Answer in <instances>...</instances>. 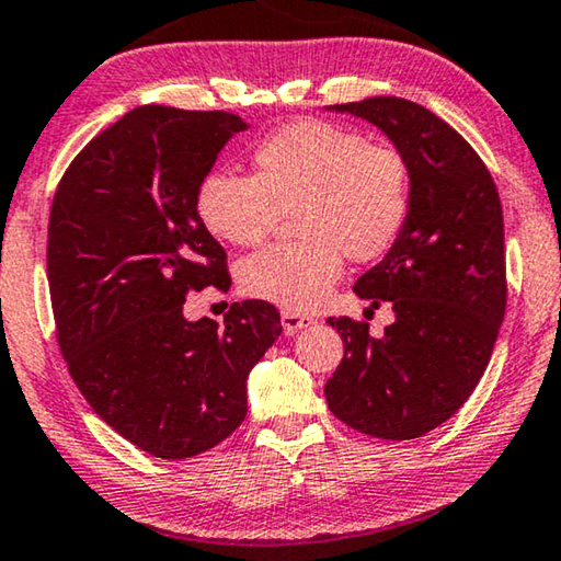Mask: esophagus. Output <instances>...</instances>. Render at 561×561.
<instances>
[{"mask_svg": "<svg viewBox=\"0 0 561 561\" xmlns=\"http://www.w3.org/2000/svg\"><path fill=\"white\" fill-rule=\"evenodd\" d=\"M280 323H283V330H286V335H296V333H300L302 328L313 325L316 318L293 313V310H283V313H280Z\"/></svg>", "mask_w": 561, "mask_h": 561, "instance_id": "esophagus-1", "label": "esophagus"}]
</instances>
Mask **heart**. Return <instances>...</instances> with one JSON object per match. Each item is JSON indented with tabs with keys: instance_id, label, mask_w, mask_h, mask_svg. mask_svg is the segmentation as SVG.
Masks as SVG:
<instances>
[{
	"instance_id": "b5f03b06",
	"label": "heart",
	"mask_w": 561,
	"mask_h": 561,
	"mask_svg": "<svg viewBox=\"0 0 561 561\" xmlns=\"http://www.w3.org/2000/svg\"><path fill=\"white\" fill-rule=\"evenodd\" d=\"M293 207L302 241L253 253L238 278L248 296L308 313L341 280L345 253L370 263L400 241L412 208L408 156L351 128L293 122L255 146L253 176L210 171L196 191L201 224L231 245L261 243Z\"/></svg>"
}]
</instances>
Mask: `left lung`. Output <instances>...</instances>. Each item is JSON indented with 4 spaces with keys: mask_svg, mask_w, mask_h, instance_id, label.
Listing matches in <instances>:
<instances>
[{
    "mask_svg": "<svg viewBox=\"0 0 561 561\" xmlns=\"http://www.w3.org/2000/svg\"><path fill=\"white\" fill-rule=\"evenodd\" d=\"M325 112L380 128L412 169L405 231L353 286L370 308L388 300L394 320L370 337L367 323L328 318L345 355L325 400L357 433L415 439L465 405L497 341L507 306L500 194L472 146L415 101L373 96Z\"/></svg>",
    "mask_w": 561,
    "mask_h": 561,
    "instance_id": "1",
    "label": "left lung"
}]
</instances>
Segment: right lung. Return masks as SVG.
Listing matches in <instances>:
<instances>
[{
	"mask_svg": "<svg viewBox=\"0 0 561 561\" xmlns=\"http://www.w3.org/2000/svg\"><path fill=\"white\" fill-rule=\"evenodd\" d=\"M241 116L136 106L61 176L47 273L59 347L96 415L144 453L186 460L233 433L245 380L280 335L265 300L218 325L188 320V290H228L226 253L196 210L198 183Z\"/></svg>",
	"mask_w": 561,
	"mask_h": 561,
	"instance_id": "right-lung-1",
	"label": "right lung"
}]
</instances>
